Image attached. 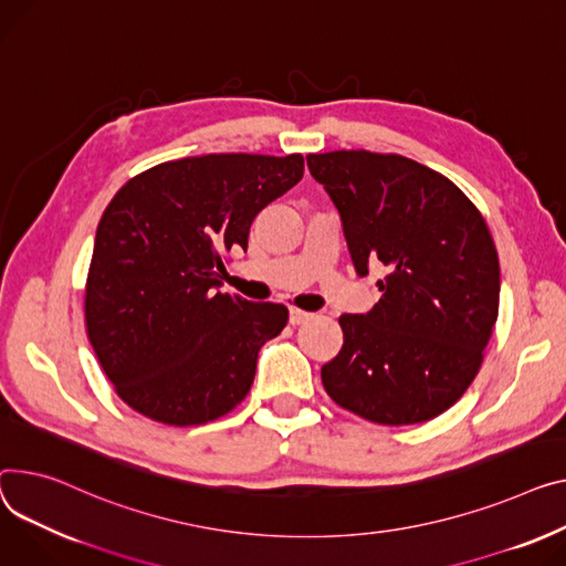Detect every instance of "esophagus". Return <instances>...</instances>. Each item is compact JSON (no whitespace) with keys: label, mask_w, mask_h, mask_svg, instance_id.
Returning <instances> with one entry per match:
<instances>
[{"label":"esophagus","mask_w":566,"mask_h":566,"mask_svg":"<svg viewBox=\"0 0 566 566\" xmlns=\"http://www.w3.org/2000/svg\"><path fill=\"white\" fill-rule=\"evenodd\" d=\"M310 318H312L310 312H303V310H297V307H291V310H289V323H291V325H303V323L310 321Z\"/></svg>","instance_id":"1"}]
</instances>
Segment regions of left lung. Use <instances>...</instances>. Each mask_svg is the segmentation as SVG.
<instances>
[{"label": "left lung", "instance_id": "8db88e82", "mask_svg": "<svg viewBox=\"0 0 566 566\" xmlns=\"http://www.w3.org/2000/svg\"><path fill=\"white\" fill-rule=\"evenodd\" d=\"M344 224L355 271L382 263V297L344 314V346L321 368L329 398L380 426L423 423L455 405L499 318V252L478 207L441 172L400 155H310Z\"/></svg>", "mask_w": 566, "mask_h": 566}]
</instances>
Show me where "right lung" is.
Returning a JSON list of instances; mask_svg holds the SVG:
<instances>
[{"mask_svg": "<svg viewBox=\"0 0 566 566\" xmlns=\"http://www.w3.org/2000/svg\"><path fill=\"white\" fill-rule=\"evenodd\" d=\"M305 172L303 155H205L132 177L102 213L86 332L116 394L166 426H202L250 391L289 310L220 291L222 256Z\"/></svg>", "mask_w": 566, "mask_h": 566, "instance_id": "obj_1", "label": "right lung"}]
</instances>
